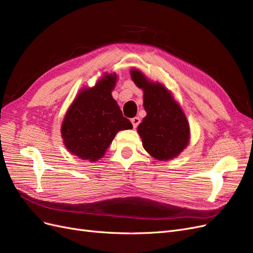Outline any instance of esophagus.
Here are the masks:
<instances>
[{
  "instance_id": "1",
  "label": "esophagus",
  "mask_w": 253,
  "mask_h": 253,
  "mask_svg": "<svg viewBox=\"0 0 253 253\" xmlns=\"http://www.w3.org/2000/svg\"><path fill=\"white\" fill-rule=\"evenodd\" d=\"M132 121V125H133V127L136 128L137 126H138V125L140 124V118L139 117H134L131 119Z\"/></svg>"
}]
</instances>
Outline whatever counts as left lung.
<instances>
[{
    "instance_id": "1",
    "label": "left lung",
    "mask_w": 253,
    "mask_h": 253,
    "mask_svg": "<svg viewBox=\"0 0 253 253\" xmlns=\"http://www.w3.org/2000/svg\"><path fill=\"white\" fill-rule=\"evenodd\" d=\"M131 78L143 90L147 116L137 127V132L144 150L158 160L178 156L190 140L189 124L180 105L163 84L150 81L140 71L132 70Z\"/></svg>"
}]
</instances>
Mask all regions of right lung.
Segmentation results:
<instances>
[{"label": "right lung", "instance_id": "obj_1", "mask_svg": "<svg viewBox=\"0 0 253 253\" xmlns=\"http://www.w3.org/2000/svg\"><path fill=\"white\" fill-rule=\"evenodd\" d=\"M116 81L115 73L104 74L95 86L79 91L65 114L61 126L64 145L81 159L97 162L119 131L133 127L112 96Z\"/></svg>", "mask_w": 253, "mask_h": 253}]
</instances>
